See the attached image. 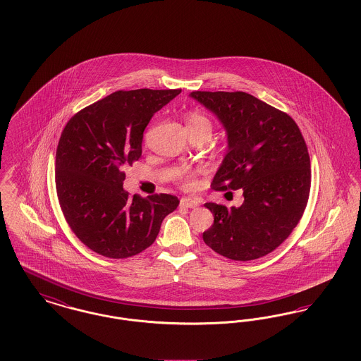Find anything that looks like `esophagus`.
<instances>
[{
    "instance_id": "esophagus-1",
    "label": "esophagus",
    "mask_w": 361,
    "mask_h": 361,
    "mask_svg": "<svg viewBox=\"0 0 361 361\" xmlns=\"http://www.w3.org/2000/svg\"><path fill=\"white\" fill-rule=\"evenodd\" d=\"M180 204L183 207H187V208H195V207L199 206V202L196 199H190V197H183L180 200Z\"/></svg>"
}]
</instances>
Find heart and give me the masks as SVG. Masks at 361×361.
<instances>
[{"label": "heart", "mask_w": 361, "mask_h": 361, "mask_svg": "<svg viewBox=\"0 0 361 361\" xmlns=\"http://www.w3.org/2000/svg\"><path fill=\"white\" fill-rule=\"evenodd\" d=\"M187 124H188V130H211V121L202 114H190ZM195 177H196V172H193V171H187V172L183 173V176H181L183 185L187 188L193 187L196 183Z\"/></svg>", "instance_id": "b5f03b06"}]
</instances>
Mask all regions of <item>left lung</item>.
I'll use <instances>...</instances> for the list:
<instances>
[{"mask_svg": "<svg viewBox=\"0 0 361 361\" xmlns=\"http://www.w3.org/2000/svg\"><path fill=\"white\" fill-rule=\"evenodd\" d=\"M227 131L228 150L212 180L215 190L242 189L243 203H206L214 224L207 246L250 261L274 252L299 224L309 202L310 157L298 124L286 112L245 92H192Z\"/></svg>", "mask_w": 361, "mask_h": 361, "instance_id": "8db88e82", "label": "left lung"}]
</instances>
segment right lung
I'll return each mask as SVG.
<instances>
[{
  "mask_svg": "<svg viewBox=\"0 0 361 361\" xmlns=\"http://www.w3.org/2000/svg\"><path fill=\"white\" fill-rule=\"evenodd\" d=\"M180 92L118 90L65 126L55 155L59 206L77 238L97 255L127 258L143 252L178 206L168 193L128 196L123 168L140 158L146 126Z\"/></svg>",
  "mask_w": 361,
  "mask_h": 361,
  "instance_id": "right-lung-1",
  "label": "right lung"
}]
</instances>
